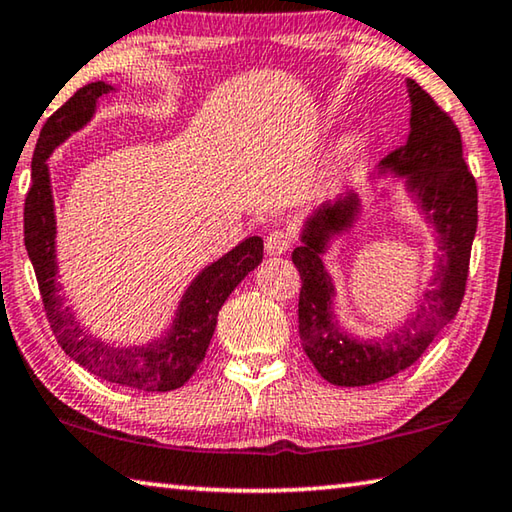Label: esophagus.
<instances>
[{
  "mask_svg": "<svg viewBox=\"0 0 512 512\" xmlns=\"http://www.w3.org/2000/svg\"><path fill=\"white\" fill-rule=\"evenodd\" d=\"M291 246V237L285 230H271L264 241L266 255H282Z\"/></svg>",
  "mask_w": 512,
  "mask_h": 512,
  "instance_id": "esophagus-1",
  "label": "esophagus"
}]
</instances>
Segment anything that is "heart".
I'll return each instance as SVG.
<instances>
[{
	"mask_svg": "<svg viewBox=\"0 0 512 512\" xmlns=\"http://www.w3.org/2000/svg\"><path fill=\"white\" fill-rule=\"evenodd\" d=\"M360 152V136L358 134H348L344 139H339L335 150L330 154V166L332 168H342L348 161L355 159V154Z\"/></svg>",
	"mask_w": 512,
	"mask_h": 512,
	"instance_id": "heart-1",
	"label": "heart"
}]
</instances>
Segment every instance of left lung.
Instances as JSON below:
<instances>
[{"mask_svg": "<svg viewBox=\"0 0 512 512\" xmlns=\"http://www.w3.org/2000/svg\"><path fill=\"white\" fill-rule=\"evenodd\" d=\"M410 134L380 161V175L403 177L405 189L437 232L431 289L419 310L385 337L348 335L332 314L335 285L323 266L332 237L348 232L360 214L358 193L323 202L305 221L300 246L291 253L303 280L298 296V332L307 358L332 385L362 387L387 380L415 364L446 323L458 314L469 275V255L478 223L476 180L462 159L460 132L449 113L417 81L408 79Z\"/></svg>", "mask_w": 512, "mask_h": 512, "instance_id": "left-lung-1", "label": "left lung"}]
</instances>
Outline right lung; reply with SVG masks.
<instances>
[{
  "label": "right lung",
  "mask_w": 512,
  "mask_h": 512,
  "mask_svg": "<svg viewBox=\"0 0 512 512\" xmlns=\"http://www.w3.org/2000/svg\"><path fill=\"white\" fill-rule=\"evenodd\" d=\"M109 91L113 86L104 81L86 84L47 118L31 159V189L24 200V246L34 264L47 321L66 355L107 383L141 392H170L182 387L205 360L218 310L234 287L262 262L264 241L262 237H248L230 253L205 266L184 291L173 326L166 335L148 344L113 346L81 326L56 282V216L47 159L56 145L93 118L97 100Z\"/></svg>",
  "instance_id": "obj_1"
}]
</instances>
